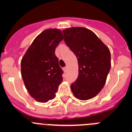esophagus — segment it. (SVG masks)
I'll list each match as a JSON object with an SVG mask.
<instances>
[{"label":"esophagus","mask_w":132,"mask_h":132,"mask_svg":"<svg viewBox=\"0 0 132 132\" xmlns=\"http://www.w3.org/2000/svg\"><path fill=\"white\" fill-rule=\"evenodd\" d=\"M63 70H64V72H66V71H67V66H66V67L64 68Z\"/></svg>","instance_id":"1"}]
</instances>
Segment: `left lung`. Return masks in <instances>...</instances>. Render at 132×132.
<instances>
[{
	"mask_svg": "<svg viewBox=\"0 0 132 132\" xmlns=\"http://www.w3.org/2000/svg\"><path fill=\"white\" fill-rule=\"evenodd\" d=\"M64 40L76 55L78 78L71 85L74 96L87 100L103 89L110 69V52L93 32L84 27H73L62 31Z\"/></svg>",
	"mask_w": 132,
	"mask_h": 132,
	"instance_id": "8db88e82",
	"label": "left lung"
}]
</instances>
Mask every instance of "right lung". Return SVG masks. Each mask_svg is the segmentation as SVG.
Returning a JSON list of instances; mask_svg holds the SVG:
<instances>
[{"instance_id":"1","label":"right lung","mask_w":132,"mask_h":132,"mask_svg":"<svg viewBox=\"0 0 132 132\" xmlns=\"http://www.w3.org/2000/svg\"><path fill=\"white\" fill-rule=\"evenodd\" d=\"M63 38L58 29L44 30L33 41L21 61V74L25 87L39 102L54 99L62 81L63 71L55 50Z\"/></svg>"}]
</instances>
